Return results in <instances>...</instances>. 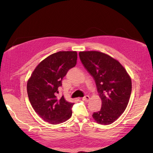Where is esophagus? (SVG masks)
<instances>
[{
  "instance_id": "34e87169",
  "label": "esophagus",
  "mask_w": 153,
  "mask_h": 153,
  "mask_svg": "<svg viewBox=\"0 0 153 153\" xmlns=\"http://www.w3.org/2000/svg\"><path fill=\"white\" fill-rule=\"evenodd\" d=\"M82 100H84L85 102H88L89 100H90V97H89V96H88V95L85 96L84 97H83Z\"/></svg>"
}]
</instances>
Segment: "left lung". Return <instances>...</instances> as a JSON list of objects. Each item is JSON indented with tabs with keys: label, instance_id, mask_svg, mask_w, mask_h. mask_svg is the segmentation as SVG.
Here are the masks:
<instances>
[{
	"label": "left lung",
	"instance_id": "left-lung-1",
	"mask_svg": "<svg viewBox=\"0 0 153 153\" xmlns=\"http://www.w3.org/2000/svg\"><path fill=\"white\" fill-rule=\"evenodd\" d=\"M79 56L94 78L102 100L101 109L93 113L92 117L98 123L109 125L128 106L131 92L130 77L120 62L101 52H79Z\"/></svg>",
	"mask_w": 153,
	"mask_h": 153
}]
</instances>
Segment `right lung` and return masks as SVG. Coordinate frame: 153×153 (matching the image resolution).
<instances>
[{
    "instance_id": "add662e5",
    "label": "right lung",
    "mask_w": 153,
    "mask_h": 153,
    "mask_svg": "<svg viewBox=\"0 0 153 153\" xmlns=\"http://www.w3.org/2000/svg\"><path fill=\"white\" fill-rule=\"evenodd\" d=\"M76 51H60L44 59L36 67L27 84L28 98L36 113L46 122L59 124L71 117L74 103L63 96L59 87L67 71L77 63Z\"/></svg>"
}]
</instances>
